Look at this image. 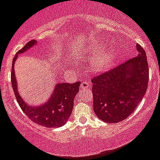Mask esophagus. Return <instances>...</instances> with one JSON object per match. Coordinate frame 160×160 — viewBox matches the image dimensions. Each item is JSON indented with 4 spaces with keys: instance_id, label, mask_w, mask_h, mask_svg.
<instances>
[{
    "instance_id": "34e87169",
    "label": "esophagus",
    "mask_w": 160,
    "mask_h": 160,
    "mask_svg": "<svg viewBox=\"0 0 160 160\" xmlns=\"http://www.w3.org/2000/svg\"><path fill=\"white\" fill-rule=\"evenodd\" d=\"M90 87H91L90 83L88 82H83L81 84V86H80V89H87Z\"/></svg>"
}]
</instances>
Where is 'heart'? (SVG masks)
<instances>
[{
	"instance_id": "obj_1",
	"label": "heart",
	"mask_w": 160,
	"mask_h": 160,
	"mask_svg": "<svg viewBox=\"0 0 160 160\" xmlns=\"http://www.w3.org/2000/svg\"><path fill=\"white\" fill-rule=\"evenodd\" d=\"M89 56H93L91 60L90 68L94 72H102L108 69L115 61L117 54L115 50L108 48L102 44L92 45L86 52Z\"/></svg>"
}]
</instances>
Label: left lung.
<instances>
[{"instance_id": "left-lung-1", "label": "left lung", "mask_w": 160, "mask_h": 160, "mask_svg": "<svg viewBox=\"0 0 160 160\" xmlns=\"http://www.w3.org/2000/svg\"><path fill=\"white\" fill-rule=\"evenodd\" d=\"M136 49L138 56L92 79L93 111L103 122L126 119L145 94L149 76L147 56L141 45Z\"/></svg>"}]
</instances>
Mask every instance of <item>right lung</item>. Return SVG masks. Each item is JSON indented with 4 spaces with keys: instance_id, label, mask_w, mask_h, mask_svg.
Wrapping results in <instances>:
<instances>
[{
    "instance_id": "right-lung-1",
    "label": "right lung",
    "mask_w": 160,
    "mask_h": 160,
    "mask_svg": "<svg viewBox=\"0 0 160 160\" xmlns=\"http://www.w3.org/2000/svg\"><path fill=\"white\" fill-rule=\"evenodd\" d=\"M37 45V41L29 42L23 48L16 53L12 66V85L15 96L22 112L28 116L33 122L48 127L56 128L60 127L66 123L71 115L74 106V99L78 92L80 82L73 83H56L53 92L49 98L41 105L32 106L26 103L22 98L18 90L17 81L15 74V62L18 55L23 53L30 48Z\"/></svg>"
}]
</instances>
